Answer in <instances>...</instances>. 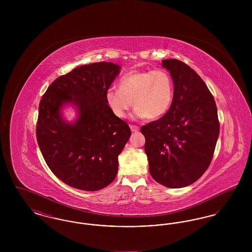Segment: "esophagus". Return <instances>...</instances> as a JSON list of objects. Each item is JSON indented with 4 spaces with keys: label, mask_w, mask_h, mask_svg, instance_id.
Here are the masks:
<instances>
[{
    "label": "esophagus",
    "mask_w": 252,
    "mask_h": 252,
    "mask_svg": "<svg viewBox=\"0 0 252 252\" xmlns=\"http://www.w3.org/2000/svg\"><path fill=\"white\" fill-rule=\"evenodd\" d=\"M130 129H131V131L137 132L140 130V127L137 126H130Z\"/></svg>",
    "instance_id": "esophagus-1"
}]
</instances>
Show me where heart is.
Here are the masks:
<instances>
[{
    "instance_id": "obj_1",
    "label": "heart",
    "mask_w": 252,
    "mask_h": 252,
    "mask_svg": "<svg viewBox=\"0 0 252 252\" xmlns=\"http://www.w3.org/2000/svg\"><path fill=\"white\" fill-rule=\"evenodd\" d=\"M118 88L108 89L105 97L111 112L120 119L126 116L132 105L135 118L149 120L163 116L172 105L173 80L163 69L127 72L121 77Z\"/></svg>"
}]
</instances>
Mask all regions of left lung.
<instances>
[{"label":"left lung","instance_id":"left-lung-1","mask_svg":"<svg viewBox=\"0 0 252 252\" xmlns=\"http://www.w3.org/2000/svg\"><path fill=\"white\" fill-rule=\"evenodd\" d=\"M174 83L172 105L158 120L143 126L144 151L152 178L168 188H182L208 169L219 136L214 96L184 62L163 60Z\"/></svg>","mask_w":252,"mask_h":252}]
</instances>
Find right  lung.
Here are the masks:
<instances>
[{"mask_svg": "<svg viewBox=\"0 0 252 252\" xmlns=\"http://www.w3.org/2000/svg\"><path fill=\"white\" fill-rule=\"evenodd\" d=\"M120 70L105 61L76 67L58 77L40 100L37 144L51 171L71 187L98 191L117 175L131 131L111 112L105 94ZM66 105L77 110L72 122L63 119Z\"/></svg>", "mask_w": 252, "mask_h": 252, "instance_id": "add662e5", "label": "right lung"}]
</instances>
